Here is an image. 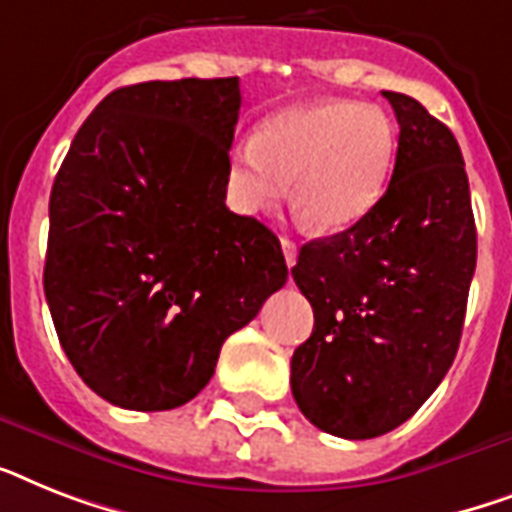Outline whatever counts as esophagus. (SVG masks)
Wrapping results in <instances>:
<instances>
[{
    "label": "esophagus",
    "instance_id": "1",
    "mask_svg": "<svg viewBox=\"0 0 512 512\" xmlns=\"http://www.w3.org/2000/svg\"><path fill=\"white\" fill-rule=\"evenodd\" d=\"M281 249H284V257H286V265L292 268L297 263V244L292 239H281Z\"/></svg>",
    "mask_w": 512,
    "mask_h": 512
}]
</instances>
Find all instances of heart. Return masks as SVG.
<instances>
[{"mask_svg": "<svg viewBox=\"0 0 512 512\" xmlns=\"http://www.w3.org/2000/svg\"><path fill=\"white\" fill-rule=\"evenodd\" d=\"M394 157L397 128L381 107L344 99L289 105L231 149L228 202L242 215H263L292 184L297 218L315 234H342L381 202Z\"/></svg>", "mask_w": 512, "mask_h": 512, "instance_id": "obj_1", "label": "heart"}]
</instances>
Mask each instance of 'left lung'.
Returning <instances> with one entry per match:
<instances>
[{"mask_svg":"<svg viewBox=\"0 0 512 512\" xmlns=\"http://www.w3.org/2000/svg\"><path fill=\"white\" fill-rule=\"evenodd\" d=\"M384 97L400 123L389 189L357 226L307 242L292 268L315 315L292 355V394L342 439L397 429L442 384L476 270L458 141L418 99Z\"/></svg>","mask_w":512,"mask_h":512,"instance_id":"1","label":"left lung"}]
</instances>
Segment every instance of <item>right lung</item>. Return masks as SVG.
<instances>
[{"mask_svg":"<svg viewBox=\"0 0 512 512\" xmlns=\"http://www.w3.org/2000/svg\"><path fill=\"white\" fill-rule=\"evenodd\" d=\"M239 78L123 86L78 128L49 197L44 294L83 384L173 410L286 284L276 234L226 207Z\"/></svg>","mask_w":512,"mask_h":512,"instance_id":"right-lung-1","label":"right lung"}]
</instances>
